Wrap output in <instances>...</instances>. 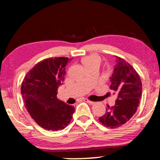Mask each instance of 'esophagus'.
I'll use <instances>...</instances> for the list:
<instances>
[{"mask_svg":"<svg viewBox=\"0 0 160 160\" xmlns=\"http://www.w3.org/2000/svg\"><path fill=\"white\" fill-rule=\"evenodd\" d=\"M84 101L87 102H88V103H89V104H92V105H93V104H95V102L91 101V100H88V99H87V98H84Z\"/></svg>","mask_w":160,"mask_h":160,"instance_id":"1","label":"esophagus"}]
</instances>
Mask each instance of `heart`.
<instances>
[{
    "label": "heart",
    "mask_w": 160,
    "mask_h": 160,
    "mask_svg": "<svg viewBox=\"0 0 160 160\" xmlns=\"http://www.w3.org/2000/svg\"><path fill=\"white\" fill-rule=\"evenodd\" d=\"M100 62V59L98 56L97 55H89L88 57H86V58H83L82 60V62L84 67H87L88 65H99Z\"/></svg>",
    "instance_id": "heart-1"
}]
</instances>
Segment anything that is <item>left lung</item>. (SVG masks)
Wrapping results in <instances>:
<instances>
[{
	"instance_id": "left-lung-1",
	"label": "left lung",
	"mask_w": 160,
	"mask_h": 160,
	"mask_svg": "<svg viewBox=\"0 0 160 160\" xmlns=\"http://www.w3.org/2000/svg\"><path fill=\"white\" fill-rule=\"evenodd\" d=\"M110 89L117 94L115 105L106 108V113L99 122L106 128H119L128 122L136 112L142 95L140 76L131 65L119 57L110 78Z\"/></svg>"
}]
</instances>
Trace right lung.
Instances as JSON below:
<instances>
[{
  "instance_id": "add662e5",
  "label": "right lung",
  "mask_w": 160,
  "mask_h": 160,
  "mask_svg": "<svg viewBox=\"0 0 160 160\" xmlns=\"http://www.w3.org/2000/svg\"><path fill=\"white\" fill-rule=\"evenodd\" d=\"M71 60L54 58L37 63L26 75L21 93L26 108L38 125L47 130H61L68 125L75 108L58 99L65 66Z\"/></svg>"
}]
</instances>
